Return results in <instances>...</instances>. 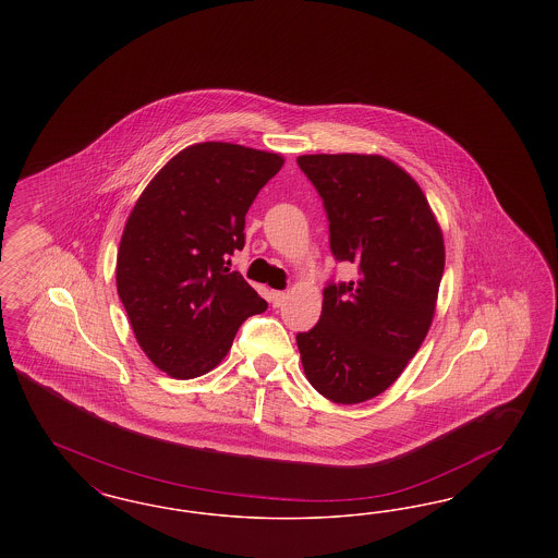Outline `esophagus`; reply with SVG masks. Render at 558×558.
Instances as JSON below:
<instances>
[{
	"instance_id": "1",
	"label": "esophagus",
	"mask_w": 558,
	"mask_h": 558,
	"mask_svg": "<svg viewBox=\"0 0 558 558\" xmlns=\"http://www.w3.org/2000/svg\"><path fill=\"white\" fill-rule=\"evenodd\" d=\"M284 299H287V292L284 291H271L269 292V303L274 305V307H280L282 303H284Z\"/></svg>"
}]
</instances>
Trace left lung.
<instances>
[{
  "label": "left lung",
  "instance_id": "obj_1",
  "mask_svg": "<svg viewBox=\"0 0 558 558\" xmlns=\"http://www.w3.org/2000/svg\"><path fill=\"white\" fill-rule=\"evenodd\" d=\"M324 201L330 251L357 280L328 284L319 322L296 335L312 387L335 403L387 391L423 345L446 266L444 234L416 180L380 155L296 159Z\"/></svg>",
  "mask_w": 558,
  "mask_h": 558
}]
</instances>
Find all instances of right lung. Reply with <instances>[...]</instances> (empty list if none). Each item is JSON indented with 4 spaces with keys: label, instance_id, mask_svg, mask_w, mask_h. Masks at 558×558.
I'll list each match as a JSON object with an SVG mask.
<instances>
[{
    "label": "right lung",
    "instance_id": "obj_1",
    "mask_svg": "<svg viewBox=\"0 0 558 558\" xmlns=\"http://www.w3.org/2000/svg\"><path fill=\"white\" fill-rule=\"evenodd\" d=\"M282 155L230 142L192 144L140 194L117 253V292L137 345L173 378L213 371L239 326L267 303L230 269L244 215Z\"/></svg>",
    "mask_w": 558,
    "mask_h": 558
}]
</instances>
